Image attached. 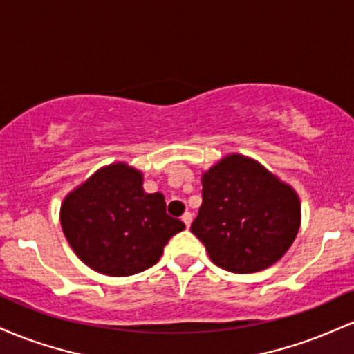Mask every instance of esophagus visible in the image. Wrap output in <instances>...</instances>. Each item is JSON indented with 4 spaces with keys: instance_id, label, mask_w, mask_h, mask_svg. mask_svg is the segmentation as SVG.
<instances>
[{
    "instance_id": "obj_1",
    "label": "esophagus",
    "mask_w": 354,
    "mask_h": 354,
    "mask_svg": "<svg viewBox=\"0 0 354 354\" xmlns=\"http://www.w3.org/2000/svg\"><path fill=\"white\" fill-rule=\"evenodd\" d=\"M181 219H183V223H185L186 227H189L191 221H193V214H191V212H185V214L181 216Z\"/></svg>"
}]
</instances>
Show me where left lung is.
I'll return each mask as SVG.
<instances>
[{
    "instance_id": "8db88e82",
    "label": "left lung",
    "mask_w": 354,
    "mask_h": 354,
    "mask_svg": "<svg viewBox=\"0 0 354 354\" xmlns=\"http://www.w3.org/2000/svg\"><path fill=\"white\" fill-rule=\"evenodd\" d=\"M203 204L191 232L211 261L234 274H252L283 257L300 227L292 186L252 158L227 155L201 178Z\"/></svg>"
}]
</instances>
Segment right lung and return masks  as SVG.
Wrapping results in <instances>:
<instances>
[{
  "label": "right lung",
  "mask_w": 354,
  "mask_h": 354,
  "mask_svg": "<svg viewBox=\"0 0 354 354\" xmlns=\"http://www.w3.org/2000/svg\"><path fill=\"white\" fill-rule=\"evenodd\" d=\"M64 236L85 266L110 277L150 269L185 224L166 214L165 196L143 191V174L127 163L95 171L66 196Z\"/></svg>",
  "instance_id": "right-lung-1"
}]
</instances>
